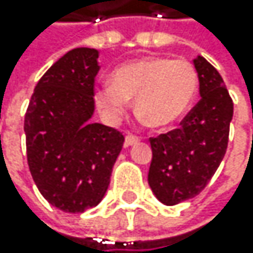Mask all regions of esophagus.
Here are the masks:
<instances>
[{"instance_id":"obj_1","label":"esophagus","mask_w":253,"mask_h":253,"mask_svg":"<svg viewBox=\"0 0 253 253\" xmlns=\"http://www.w3.org/2000/svg\"><path fill=\"white\" fill-rule=\"evenodd\" d=\"M138 142H139V138L138 136H133V135H127V136H126V139H124V145H126V147H130V145H135Z\"/></svg>"}]
</instances>
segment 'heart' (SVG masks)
<instances>
[{
  "label": "heart",
  "mask_w": 253,
  "mask_h": 253,
  "mask_svg": "<svg viewBox=\"0 0 253 253\" xmlns=\"http://www.w3.org/2000/svg\"><path fill=\"white\" fill-rule=\"evenodd\" d=\"M199 88L191 62L170 57H142L112 71V83L95 89V103L104 120L117 124L135 98L136 111L152 127L162 129L187 114Z\"/></svg>",
  "instance_id": "obj_1"
}]
</instances>
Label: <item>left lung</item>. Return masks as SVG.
Here are the masks:
<instances>
[{
	"label": "left lung",
	"mask_w": 253,
	"mask_h": 253,
	"mask_svg": "<svg viewBox=\"0 0 253 253\" xmlns=\"http://www.w3.org/2000/svg\"><path fill=\"white\" fill-rule=\"evenodd\" d=\"M200 100L182 127L150 138L149 185L164 205L196 197L214 176L226 153L234 103L215 68L202 56L194 60Z\"/></svg>",
	"instance_id": "1"
}]
</instances>
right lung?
<instances>
[{"label": "right lung", "instance_id": "obj_1", "mask_svg": "<svg viewBox=\"0 0 253 253\" xmlns=\"http://www.w3.org/2000/svg\"><path fill=\"white\" fill-rule=\"evenodd\" d=\"M95 48H74L38 82L25 114L27 161L41 194L63 212L97 207L108 191L124 136L92 123Z\"/></svg>", "mask_w": 253, "mask_h": 253}]
</instances>
